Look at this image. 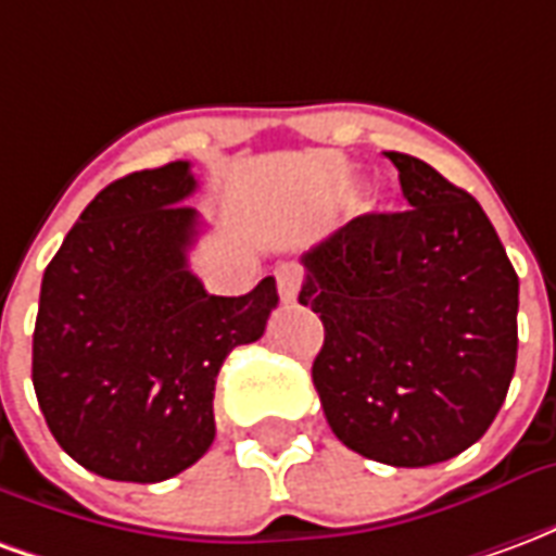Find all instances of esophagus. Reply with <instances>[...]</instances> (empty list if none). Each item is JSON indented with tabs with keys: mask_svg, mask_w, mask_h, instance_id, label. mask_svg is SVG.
I'll return each instance as SVG.
<instances>
[{
	"mask_svg": "<svg viewBox=\"0 0 556 556\" xmlns=\"http://www.w3.org/2000/svg\"><path fill=\"white\" fill-rule=\"evenodd\" d=\"M277 289L282 303H291L301 291V270L298 267H279L277 270Z\"/></svg>",
	"mask_w": 556,
	"mask_h": 556,
	"instance_id": "34e87169",
	"label": "esophagus"
}]
</instances>
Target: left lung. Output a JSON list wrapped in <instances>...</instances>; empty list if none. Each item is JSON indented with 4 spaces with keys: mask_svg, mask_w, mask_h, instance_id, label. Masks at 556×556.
<instances>
[{
    "mask_svg": "<svg viewBox=\"0 0 556 556\" xmlns=\"http://www.w3.org/2000/svg\"><path fill=\"white\" fill-rule=\"evenodd\" d=\"M408 211L363 214L303 253L325 345L313 384L339 441L393 467L446 462L497 417L518 357V277L470 193L387 151Z\"/></svg>",
    "mask_w": 556,
    "mask_h": 556,
    "instance_id": "1",
    "label": "left lung"
}]
</instances>
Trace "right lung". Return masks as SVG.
<instances>
[{
	"label": "right lung",
	"mask_w": 556,
	"mask_h": 556,
	"mask_svg": "<svg viewBox=\"0 0 556 556\" xmlns=\"http://www.w3.org/2000/svg\"><path fill=\"white\" fill-rule=\"evenodd\" d=\"M187 160L94 195L43 270L31 384L74 462L118 482H163L214 443V387L231 349L265 333L277 282L207 294L187 250L199 214Z\"/></svg>",
	"instance_id": "1"
}]
</instances>
